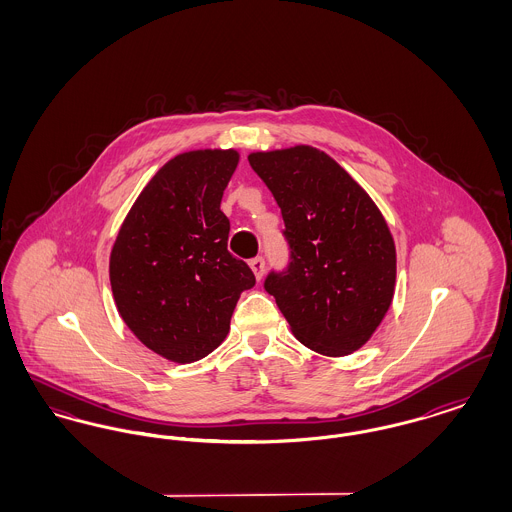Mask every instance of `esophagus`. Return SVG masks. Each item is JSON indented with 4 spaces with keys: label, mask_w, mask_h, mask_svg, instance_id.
<instances>
[{
    "label": "esophagus",
    "mask_w": 512,
    "mask_h": 512,
    "mask_svg": "<svg viewBox=\"0 0 512 512\" xmlns=\"http://www.w3.org/2000/svg\"><path fill=\"white\" fill-rule=\"evenodd\" d=\"M249 267L253 270V274L257 276V280H261L263 274H265V259L263 257H255V259L249 261Z\"/></svg>",
    "instance_id": "obj_1"
}]
</instances>
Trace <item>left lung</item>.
<instances>
[{
    "label": "left lung",
    "mask_w": 512,
    "mask_h": 512,
    "mask_svg": "<svg viewBox=\"0 0 512 512\" xmlns=\"http://www.w3.org/2000/svg\"><path fill=\"white\" fill-rule=\"evenodd\" d=\"M251 169L274 195L290 263L265 290L295 338L328 357L363 347L386 317L395 288V244L365 190L315 147L257 151Z\"/></svg>",
    "instance_id": "1"
}]
</instances>
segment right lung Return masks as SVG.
Listing matches in <instances>:
<instances>
[{"instance_id": "right-lung-1", "label": "right lung", "mask_w": 512, "mask_h": 512, "mask_svg": "<svg viewBox=\"0 0 512 512\" xmlns=\"http://www.w3.org/2000/svg\"><path fill=\"white\" fill-rule=\"evenodd\" d=\"M234 149L180 153L149 180L122 222L109 278L117 309L153 353L194 363L215 351L255 274L228 251L222 194Z\"/></svg>"}]
</instances>
